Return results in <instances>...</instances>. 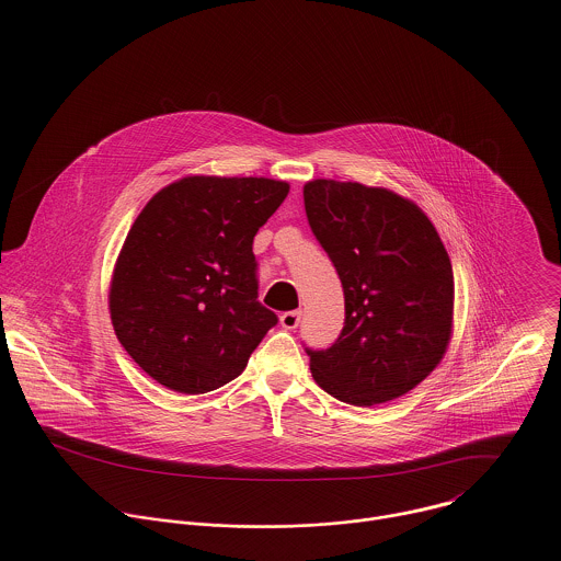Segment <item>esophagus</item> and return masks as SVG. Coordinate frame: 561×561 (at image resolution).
<instances>
[{"mask_svg": "<svg viewBox=\"0 0 561 561\" xmlns=\"http://www.w3.org/2000/svg\"><path fill=\"white\" fill-rule=\"evenodd\" d=\"M298 321H300V311H286V313H282V318H279V323H282L286 330H294V328L298 325Z\"/></svg>", "mask_w": 561, "mask_h": 561, "instance_id": "obj_1", "label": "esophagus"}]
</instances>
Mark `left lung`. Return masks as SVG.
Masks as SVG:
<instances>
[{
	"label": "left lung",
	"mask_w": 561,
	"mask_h": 561,
	"mask_svg": "<svg viewBox=\"0 0 561 561\" xmlns=\"http://www.w3.org/2000/svg\"><path fill=\"white\" fill-rule=\"evenodd\" d=\"M313 236L345 293L336 343L311 351L325 393L368 408L401 398L437 368L454 328V275L437 229L385 187L316 179L302 187Z\"/></svg>",
	"instance_id": "1"
}]
</instances>
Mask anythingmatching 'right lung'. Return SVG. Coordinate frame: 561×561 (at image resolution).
Masks as SVG:
<instances>
[{"instance_id": "obj_1", "label": "right lung", "mask_w": 561, "mask_h": 561, "mask_svg": "<svg viewBox=\"0 0 561 561\" xmlns=\"http://www.w3.org/2000/svg\"><path fill=\"white\" fill-rule=\"evenodd\" d=\"M288 191L265 176L197 174L147 202L108 286L113 330L140 370L187 396L243 373L277 323L256 300L252 241Z\"/></svg>"}]
</instances>
